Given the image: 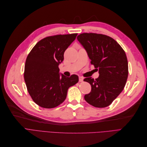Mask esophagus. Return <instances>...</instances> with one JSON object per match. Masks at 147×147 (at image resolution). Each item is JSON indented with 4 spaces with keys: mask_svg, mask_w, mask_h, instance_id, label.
Masks as SVG:
<instances>
[{
    "mask_svg": "<svg viewBox=\"0 0 147 147\" xmlns=\"http://www.w3.org/2000/svg\"><path fill=\"white\" fill-rule=\"evenodd\" d=\"M83 81V78L82 77H79V82H82Z\"/></svg>",
    "mask_w": 147,
    "mask_h": 147,
    "instance_id": "esophagus-1",
    "label": "esophagus"
}]
</instances>
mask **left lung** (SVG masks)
<instances>
[{
    "label": "left lung",
    "instance_id": "obj_1",
    "mask_svg": "<svg viewBox=\"0 0 147 147\" xmlns=\"http://www.w3.org/2000/svg\"><path fill=\"white\" fill-rule=\"evenodd\" d=\"M77 40L85 49L91 64L99 70V77L84 79L91 86L84 96L88 104L97 108L108 107L122 92L128 77L126 53L113 38L106 35L82 33Z\"/></svg>",
    "mask_w": 147,
    "mask_h": 147
}]
</instances>
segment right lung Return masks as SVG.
Instances as JSON below:
<instances>
[{
  "instance_id": "add662e5",
  "label": "right lung",
  "mask_w": 147,
  "mask_h": 147,
  "mask_svg": "<svg viewBox=\"0 0 147 147\" xmlns=\"http://www.w3.org/2000/svg\"><path fill=\"white\" fill-rule=\"evenodd\" d=\"M77 34L47 37L37 43L26 58L24 78L27 90L35 104L53 109L65 100L69 87L78 82V77H66L59 74V64L64 60L66 49Z\"/></svg>"
}]
</instances>
